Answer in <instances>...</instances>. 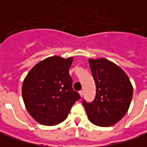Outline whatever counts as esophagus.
I'll return each instance as SVG.
<instances>
[{"label":"esophagus","mask_w":147,"mask_h":147,"mask_svg":"<svg viewBox=\"0 0 147 147\" xmlns=\"http://www.w3.org/2000/svg\"><path fill=\"white\" fill-rule=\"evenodd\" d=\"M79 93H80V96H84V92H83V91H80V92H79Z\"/></svg>","instance_id":"esophagus-1"}]
</instances>
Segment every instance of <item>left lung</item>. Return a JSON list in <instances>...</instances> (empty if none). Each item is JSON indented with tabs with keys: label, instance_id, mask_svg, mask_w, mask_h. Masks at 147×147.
<instances>
[{
	"label": "left lung",
	"instance_id": "left-lung-1",
	"mask_svg": "<svg viewBox=\"0 0 147 147\" xmlns=\"http://www.w3.org/2000/svg\"><path fill=\"white\" fill-rule=\"evenodd\" d=\"M96 84V96L90 103L83 100L92 124L107 127L119 121L127 113L133 96V86L120 67L106 59H88Z\"/></svg>",
	"mask_w": 147,
	"mask_h": 147
}]
</instances>
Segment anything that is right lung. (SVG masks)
Wrapping results in <instances>:
<instances>
[{
	"instance_id": "add662e5",
	"label": "right lung",
	"mask_w": 147,
	"mask_h": 147,
	"mask_svg": "<svg viewBox=\"0 0 147 147\" xmlns=\"http://www.w3.org/2000/svg\"><path fill=\"white\" fill-rule=\"evenodd\" d=\"M73 58L52 56L37 63L26 76L22 97L34 119L44 125H55L67 118L80 96L72 88L69 75Z\"/></svg>"
}]
</instances>
